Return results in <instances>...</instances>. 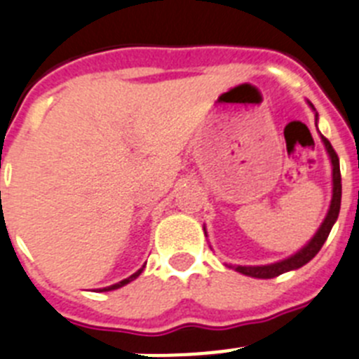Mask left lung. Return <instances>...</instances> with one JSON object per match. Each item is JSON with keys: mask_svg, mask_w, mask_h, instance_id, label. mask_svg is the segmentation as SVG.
Here are the masks:
<instances>
[{"mask_svg": "<svg viewBox=\"0 0 359 359\" xmlns=\"http://www.w3.org/2000/svg\"><path fill=\"white\" fill-rule=\"evenodd\" d=\"M309 105H311V103H309ZM320 137H322V141H324L325 150H327L329 157H331V163H332V200H331V208H329V211H327V216H325V219H324V224L320 225V229H318V231H316V234L313 236V240L309 241L304 248H300L297 254H293L292 257H288V259H283V261H279V263L264 264V266H240V264H236V266H232L236 272H240V273H243V276H248V277H257V279H273V277L280 276V273L304 266L306 263H309V261H311L313 257L318 254V250L322 248V245L325 243V240H327V236H329V232H331L332 225H334V222H337L338 212H340L341 175H340V159H338L337 151H334V148L331 147V143L325 140L324 135L320 134Z\"/></svg>", "mask_w": 359, "mask_h": 359, "instance_id": "8db88e82", "label": "left lung"}]
</instances>
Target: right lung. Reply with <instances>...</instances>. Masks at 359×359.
<instances>
[{
  "mask_svg": "<svg viewBox=\"0 0 359 359\" xmlns=\"http://www.w3.org/2000/svg\"><path fill=\"white\" fill-rule=\"evenodd\" d=\"M141 272H143V268H141V270H137V272H135V273H132V276H130V277H127V279L119 280V283L112 284V286H107V288H102V290H100V292H111V290H118V288H121V286H125V284H128V283H130V280H134L135 277L140 276Z\"/></svg>",
  "mask_w": 359,
  "mask_h": 359,
  "instance_id": "add662e5",
  "label": "right lung"
}]
</instances>
